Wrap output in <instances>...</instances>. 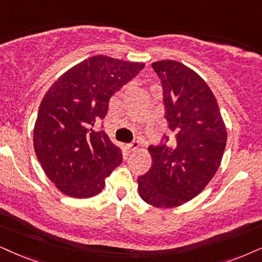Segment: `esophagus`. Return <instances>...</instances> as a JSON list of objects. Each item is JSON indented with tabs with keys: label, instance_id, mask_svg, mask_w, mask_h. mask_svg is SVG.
<instances>
[{
	"label": "esophagus",
	"instance_id": "34e87169",
	"mask_svg": "<svg viewBox=\"0 0 262 262\" xmlns=\"http://www.w3.org/2000/svg\"><path fill=\"white\" fill-rule=\"evenodd\" d=\"M127 146H128V148L130 151H135V150H137V148H139V142L134 140V141H132L130 144H128Z\"/></svg>",
	"mask_w": 262,
	"mask_h": 262
}]
</instances>
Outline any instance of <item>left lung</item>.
Returning <instances> with one entry per match:
<instances>
[{
    "label": "left lung",
    "instance_id": "obj_1",
    "mask_svg": "<svg viewBox=\"0 0 262 262\" xmlns=\"http://www.w3.org/2000/svg\"><path fill=\"white\" fill-rule=\"evenodd\" d=\"M163 91L164 117L174 134L150 145L152 165L138 178L146 203L171 208L196 197L219 169L227 133L219 105L208 84L174 60L152 64Z\"/></svg>",
    "mask_w": 262,
    "mask_h": 262
}]
</instances>
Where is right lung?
<instances>
[{
  "instance_id": "obj_1",
  "label": "right lung",
  "mask_w": 262,
  "mask_h": 262,
  "mask_svg": "<svg viewBox=\"0 0 262 262\" xmlns=\"http://www.w3.org/2000/svg\"><path fill=\"white\" fill-rule=\"evenodd\" d=\"M141 62L106 55L85 59L53 83L39 105L34 146L47 177L70 197L88 198L122 162L121 150L102 130L110 98L133 79ZM102 122V129L94 125Z\"/></svg>"
}]
</instances>
